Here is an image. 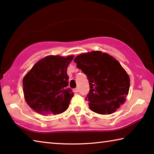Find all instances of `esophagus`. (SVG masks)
Wrapping results in <instances>:
<instances>
[{"label":"esophagus","mask_w":154,"mask_h":154,"mask_svg":"<svg viewBox=\"0 0 154 154\" xmlns=\"http://www.w3.org/2000/svg\"><path fill=\"white\" fill-rule=\"evenodd\" d=\"M73 91H74V92H79V88H75Z\"/></svg>","instance_id":"34e87169"}]
</instances>
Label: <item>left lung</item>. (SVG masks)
I'll return each mask as SVG.
<instances>
[{
  "mask_svg": "<svg viewBox=\"0 0 154 154\" xmlns=\"http://www.w3.org/2000/svg\"><path fill=\"white\" fill-rule=\"evenodd\" d=\"M74 62L89 80L90 92L85 100L91 111L111 114L123 105L130 88V78L119 62L100 51L75 57Z\"/></svg>",
  "mask_w": 154,
  "mask_h": 154,
  "instance_id": "obj_1",
  "label": "left lung"
}]
</instances>
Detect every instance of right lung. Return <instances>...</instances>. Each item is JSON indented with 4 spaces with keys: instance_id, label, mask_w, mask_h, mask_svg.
Here are the masks:
<instances>
[{
    "instance_id": "right-lung-1",
    "label": "right lung",
    "mask_w": 154,
    "mask_h": 154,
    "mask_svg": "<svg viewBox=\"0 0 154 154\" xmlns=\"http://www.w3.org/2000/svg\"><path fill=\"white\" fill-rule=\"evenodd\" d=\"M73 56H48L34 65L23 79V92L30 107L41 115L59 114L74 96L68 88L67 67Z\"/></svg>"
}]
</instances>
